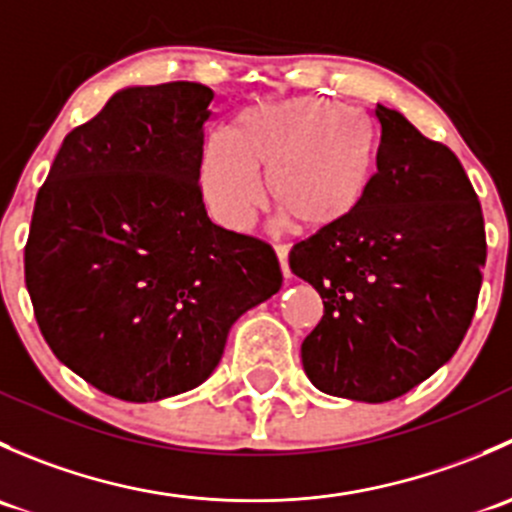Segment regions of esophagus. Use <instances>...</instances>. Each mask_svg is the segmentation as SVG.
I'll return each mask as SVG.
<instances>
[{
  "label": "esophagus",
  "mask_w": 512,
  "mask_h": 512,
  "mask_svg": "<svg viewBox=\"0 0 512 512\" xmlns=\"http://www.w3.org/2000/svg\"><path fill=\"white\" fill-rule=\"evenodd\" d=\"M275 252H277V260H280V267H282V277L289 280V262H287L289 250H287V245H277Z\"/></svg>",
  "instance_id": "34e87169"
}]
</instances>
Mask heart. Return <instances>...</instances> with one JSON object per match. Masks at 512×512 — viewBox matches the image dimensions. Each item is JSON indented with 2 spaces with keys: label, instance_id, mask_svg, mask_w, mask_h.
<instances>
[{
  "label": "heart",
  "instance_id": "heart-1",
  "mask_svg": "<svg viewBox=\"0 0 512 512\" xmlns=\"http://www.w3.org/2000/svg\"><path fill=\"white\" fill-rule=\"evenodd\" d=\"M376 168L374 128L329 98L297 96L257 103L215 133L200 153V190L210 215L245 230L267 200L302 232H324L359 210Z\"/></svg>",
  "mask_w": 512,
  "mask_h": 512
}]
</instances>
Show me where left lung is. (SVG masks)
<instances>
[{
  "mask_svg": "<svg viewBox=\"0 0 512 512\" xmlns=\"http://www.w3.org/2000/svg\"><path fill=\"white\" fill-rule=\"evenodd\" d=\"M379 151L364 203L297 242L289 267L324 302L302 342L319 391L384 404L441 369L471 327L485 265L478 195L461 160L376 103Z\"/></svg>",
  "mask_w": 512,
  "mask_h": 512,
  "instance_id": "obj_1",
  "label": "left lung"
}]
</instances>
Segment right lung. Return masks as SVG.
<instances>
[{"instance_id":"obj_1","label":"right lung","mask_w":512,"mask_h":512,"mask_svg":"<svg viewBox=\"0 0 512 512\" xmlns=\"http://www.w3.org/2000/svg\"><path fill=\"white\" fill-rule=\"evenodd\" d=\"M193 81L131 86L61 143L36 195L24 280L61 364L146 404L203 384L232 324L280 292L275 250L208 218Z\"/></svg>"}]
</instances>
